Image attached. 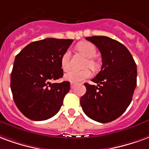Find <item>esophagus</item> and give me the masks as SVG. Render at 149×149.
<instances>
[{"mask_svg": "<svg viewBox=\"0 0 149 149\" xmlns=\"http://www.w3.org/2000/svg\"><path fill=\"white\" fill-rule=\"evenodd\" d=\"M74 86H75V84H74V83H70V88H71V89H73Z\"/></svg>", "mask_w": 149, "mask_h": 149, "instance_id": "obj_1", "label": "esophagus"}]
</instances>
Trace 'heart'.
Segmentation results:
<instances>
[{"label":"heart","mask_w":149,"mask_h":149,"mask_svg":"<svg viewBox=\"0 0 149 149\" xmlns=\"http://www.w3.org/2000/svg\"><path fill=\"white\" fill-rule=\"evenodd\" d=\"M78 50L82 54L87 57V61L86 62V67H91V69L95 70L97 67V63L96 60L93 58V57L96 55V48L94 44L89 42H82L78 45ZM70 52L67 50L63 52L60 58V64L62 69L64 71H67L70 69ZM91 76V71L89 69H83V70H71L64 74V79L66 81L74 83H78L90 78Z\"/></svg>","instance_id":"heart-1"}]
</instances>
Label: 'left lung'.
Wrapping results in <instances>:
<instances>
[{
    "label": "left lung",
    "instance_id": "8db88e82",
    "mask_svg": "<svg viewBox=\"0 0 149 149\" xmlns=\"http://www.w3.org/2000/svg\"><path fill=\"white\" fill-rule=\"evenodd\" d=\"M102 54V65L92 79L97 86L85 83L86 92L80 104L86 115L101 123L114 120L126 110L136 86V65L122 43L107 36H91Z\"/></svg>",
    "mask_w": 149,
    "mask_h": 149
}]
</instances>
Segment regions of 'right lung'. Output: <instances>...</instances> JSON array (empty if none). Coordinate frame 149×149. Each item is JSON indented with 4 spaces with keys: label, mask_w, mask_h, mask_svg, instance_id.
<instances>
[{
    "label": "right lung",
    "mask_w": 149,
    "mask_h": 149,
    "mask_svg": "<svg viewBox=\"0 0 149 149\" xmlns=\"http://www.w3.org/2000/svg\"><path fill=\"white\" fill-rule=\"evenodd\" d=\"M72 40L47 38L35 41L16 56L11 73V91L17 108L26 118L44 120L61 108L70 82L51 83L62 78L60 58Z\"/></svg>",
    "instance_id": "obj_1"
}]
</instances>
